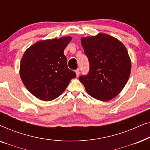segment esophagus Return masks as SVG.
I'll use <instances>...</instances> for the list:
<instances>
[{
  "mask_svg": "<svg viewBox=\"0 0 150 150\" xmlns=\"http://www.w3.org/2000/svg\"><path fill=\"white\" fill-rule=\"evenodd\" d=\"M75 72H76V76H79V74H80V70H79V69H76V70L75 71Z\"/></svg>",
  "mask_w": 150,
  "mask_h": 150,
  "instance_id": "esophagus-1",
  "label": "esophagus"
}]
</instances>
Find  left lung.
<instances>
[{
    "label": "left lung",
    "instance_id": "left-lung-1",
    "mask_svg": "<svg viewBox=\"0 0 150 150\" xmlns=\"http://www.w3.org/2000/svg\"><path fill=\"white\" fill-rule=\"evenodd\" d=\"M81 44L89 62L87 75L79 81L91 97L108 101L120 93L130 76L131 62L126 47L104 33L83 38Z\"/></svg>",
    "mask_w": 150,
    "mask_h": 150
}]
</instances>
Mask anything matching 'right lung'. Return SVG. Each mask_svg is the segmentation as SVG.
<instances>
[{"mask_svg":"<svg viewBox=\"0 0 150 150\" xmlns=\"http://www.w3.org/2000/svg\"><path fill=\"white\" fill-rule=\"evenodd\" d=\"M71 40L66 37L40 41L25 51L20 63V77L36 98L44 101L55 99L76 76L67 67L63 54Z\"/></svg>","mask_w":150,"mask_h":150,"instance_id":"right-lung-1","label":"right lung"}]
</instances>
